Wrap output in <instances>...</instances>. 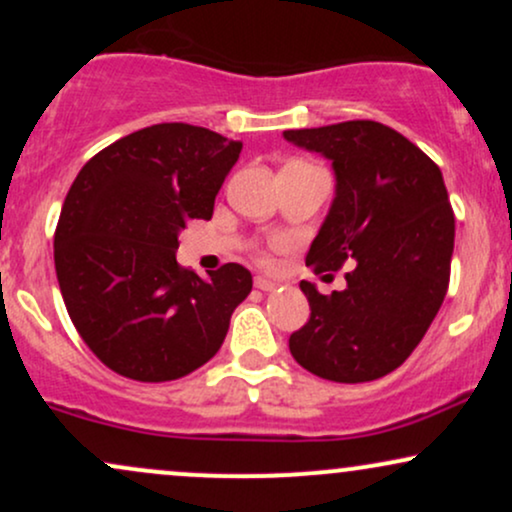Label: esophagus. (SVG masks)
I'll list each match as a JSON object with an SVG mask.
<instances>
[{
    "instance_id": "obj_1",
    "label": "esophagus",
    "mask_w": 512,
    "mask_h": 512,
    "mask_svg": "<svg viewBox=\"0 0 512 512\" xmlns=\"http://www.w3.org/2000/svg\"><path fill=\"white\" fill-rule=\"evenodd\" d=\"M276 286H279V281L267 279V276H255V289H260V291H274Z\"/></svg>"
}]
</instances>
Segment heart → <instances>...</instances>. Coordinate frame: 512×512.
Listing matches in <instances>:
<instances>
[{
  "label": "heart",
  "instance_id": "obj_1",
  "mask_svg": "<svg viewBox=\"0 0 512 512\" xmlns=\"http://www.w3.org/2000/svg\"><path fill=\"white\" fill-rule=\"evenodd\" d=\"M284 245H286V240L276 238V240H272V243H269V248L279 250V248H284ZM257 262L267 264V262H269V252H267V250H257Z\"/></svg>",
  "mask_w": 512,
  "mask_h": 512
}]
</instances>
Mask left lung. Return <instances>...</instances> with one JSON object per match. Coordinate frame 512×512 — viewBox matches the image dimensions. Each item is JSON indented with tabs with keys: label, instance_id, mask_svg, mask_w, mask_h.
Returning a JSON list of instances; mask_svg holds the SVG:
<instances>
[{
	"label": "left lung",
	"instance_id": "obj_1",
	"mask_svg": "<svg viewBox=\"0 0 512 512\" xmlns=\"http://www.w3.org/2000/svg\"><path fill=\"white\" fill-rule=\"evenodd\" d=\"M289 142L327 156L337 197L305 264L346 272V289L322 296L301 281L310 317L289 349L334 383H368L402 366L443 305L455 248V214L443 173L397 129L349 120L286 129Z\"/></svg>",
	"mask_w": 512,
	"mask_h": 512
}]
</instances>
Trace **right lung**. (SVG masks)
<instances>
[{
    "label": "right lung",
    "instance_id": "right-lung-1",
    "mask_svg": "<svg viewBox=\"0 0 512 512\" xmlns=\"http://www.w3.org/2000/svg\"><path fill=\"white\" fill-rule=\"evenodd\" d=\"M240 149L207 127L163 122L105 146L69 187L57 281L76 332L117 375L166 383L221 349L252 276L228 262L199 279L175 252L187 223L211 219Z\"/></svg>",
    "mask_w": 512,
    "mask_h": 512
}]
</instances>
